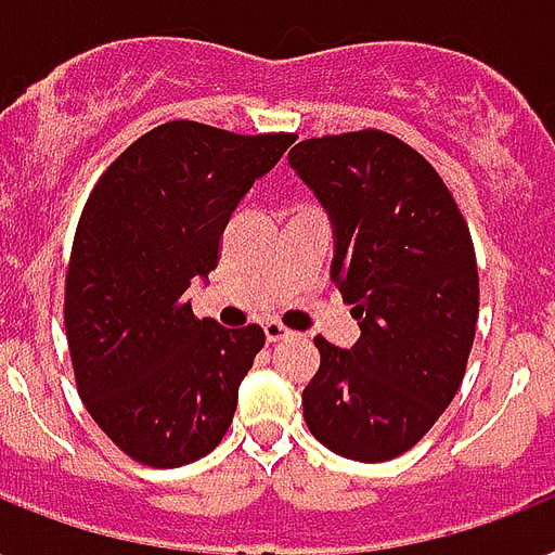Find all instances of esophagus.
Segmentation results:
<instances>
[{
    "label": "esophagus",
    "mask_w": 555,
    "mask_h": 555,
    "mask_svg": "<svg viewBox=\"0 0 555 555\" xmlns=\"http://www.w3.org/2000/svg\"><path fill=\"white\" fill-rule=\"evenodd\" d=\"M263 333H266V338L272 341V345H274V341H283V338L292 336L289 330H286V326H283V324H278V321H266Z\"/></svg>",
    "instance_id": "34e87169"
}]
</instances>
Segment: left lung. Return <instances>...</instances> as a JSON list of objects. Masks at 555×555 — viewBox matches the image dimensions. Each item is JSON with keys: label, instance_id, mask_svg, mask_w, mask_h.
Listing matches in <instances>:
<instances>
[{"label": "left lung", "instance_id": "left-lung-1", "mask_svg": "<svg viewBox=\"0 0 555 555\" xmlns=\"http://www.w3.org/2000/svg\"><path fill=\"white\" fill-rule=\"evenodd\" d=\"M289 165L333 222L330 278L362 330L350 350L315 338L304 420L330 452L390 461L423 440L466 373L478 324L469 225L440 173L388 132L307 139Z\"/></svg>", "mask_w": 555, "mask_h": 555}]
</instances>
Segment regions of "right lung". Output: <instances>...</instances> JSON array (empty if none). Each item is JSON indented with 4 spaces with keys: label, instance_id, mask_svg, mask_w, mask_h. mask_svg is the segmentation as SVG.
<instances>
[{
    "label": "right lung",
    "instance_id": "add662e5",
    "mask_svg": "<svg viewBox=\"0 0 555 555\" xmlns=\"http://www.w3.org/2000/svg\"><path fill=\"white\" fill-rule=\"evenodd\" d=\"M292 141L162 124L86 199L66 272L68 353L86 411L132 461L176 469L229 431L266 336L199 321L188 289L217 269L231 214Z\"/></svg>",
    "mask_w": 555,
    "mask_h": 555
}]
</instances>
